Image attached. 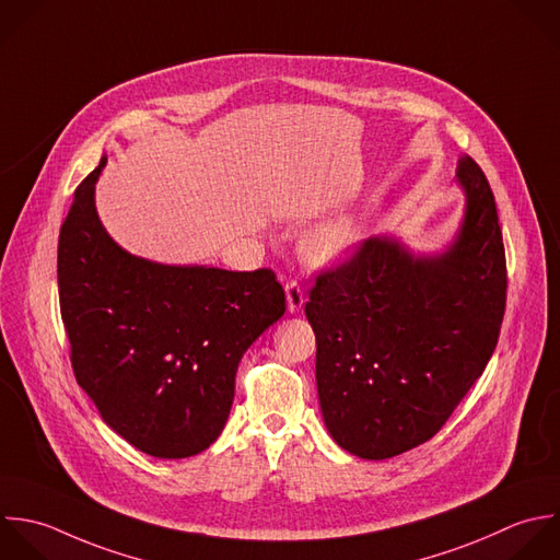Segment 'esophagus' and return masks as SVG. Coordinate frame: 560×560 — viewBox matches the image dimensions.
<instances>
[{"label":"esophagus","mask_w":560,"mask_h":560,"mask_svg":"<svg viewBox=\"0 0 560 560\" xmlns=\"http://www.w3.org/2000/svg\"><path fill=\"white\" fill-rule=\"evenodd\" d=\"M285 296H288V312L296 314L303 303H305V294H303V285L296 279H290L285 283Z\"/></svg>","instance_id":"1"}]
</instances>
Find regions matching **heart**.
Returning a JSON list of instances; mask_svg holds the SVG:
<instances>
[{"mask_svg": "<svg viewBox=\"0 0 560 560\" xmlns=\"http://www.w3.org/2000/svg\"><path fill=\"white\" fill-rule=\"evenodd\" d=\"M355 235L351 224H331L310 237V250L318 259H331L342 255L355 242Z\"/></svg>", "mask_w": 560, "mask_h": 560, "instance_id": "b5f03b06", "label": "heart"}]
</instances>
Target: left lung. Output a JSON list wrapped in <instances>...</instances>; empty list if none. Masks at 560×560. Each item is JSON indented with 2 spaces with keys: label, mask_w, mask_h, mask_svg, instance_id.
Returning a JSON list of instances; mask_svg holds the SVG:
<instances>
[{
  "label": "left lung",
  "mask_w": 560,
  "mask_h": 560,
  "mask_svg": "<svg viewBox=\"0 0 560 560\" xmlns=\"http://www.w3.org/2000/svg\"><path fill=\"white\" fill-rule=\"evenodd\" d=\"M458 180L467 215L447 253L412 257L371 237L310 290L325 425L360 458L386 460L439 434L498 347L509 272L495 196L469 154Z\"/></svg>",
  "instance_id": "obj_1"
}]
</instances>
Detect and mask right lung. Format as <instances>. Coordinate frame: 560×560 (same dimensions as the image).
<instances>
[{"label":"right lung","mask_w":560,"mask_h":560,"mask_svg":"<svg viewBox=\"0 0 560 560\" xmlns=\"http://www.w3.org/2000/svg\"><path fill=\"white\" fill-rule=\"evenodd\" d=\"M75 187L58 235V301L78 386L104 423L154 458H189L222 432L246 349L285 314L270 268L161 266L102 229Z\"/></svg>","instance_id":"obj_1"}]
</instances>
